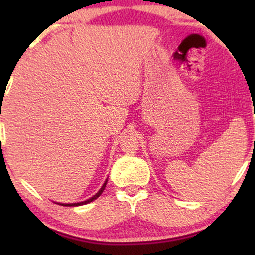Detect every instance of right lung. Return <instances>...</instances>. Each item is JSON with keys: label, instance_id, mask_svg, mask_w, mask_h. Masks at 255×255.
I'll return each mask as SVG.
<instances>
[{"label": "right lung", "instance_id": "add662e5", "mask_svg": "<svg viewBox=\"0 0 255 255\" xmlns=\"http://www.w3.org/2000/svg\"><path fill=\"white\" fill-rule=\"evenodd\" d=\"M106 186H107V181H106V182H104L102 188H101V189L99 190V193H97L96 195H94V196H93L92 198H89V200L83 201V202H80V203H71V204H61V203H60V205H64V207H78V205H83V204L90 203V202H93L94 200H96L97 197L101 196V194L103 193V190H104V188H106Z\"/></svg>", "mask_w": 255, "mask_h": 255}]
</instances>
